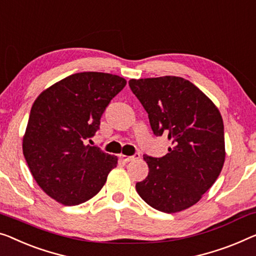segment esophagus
<instances>
[{"mask_svg":"<svg viewBox=\"0 0 256 256\" xmlns=\"http://www.w3.org/2000/svg\"><path fill=\"white\" fill-rule=\"evenodd\" d=\"M139 154H134L133 156H126V155H123V154H120V158L123 160V161H125V162H130V161H133V160H136V158H139Z\"/></svg>","mask_w":256,"mask_h":256,"instance_id":"esophagus-1","label":"esophagus"}]
</instances>
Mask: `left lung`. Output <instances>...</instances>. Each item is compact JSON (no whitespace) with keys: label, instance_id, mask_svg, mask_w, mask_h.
Returning a JSON list of instances; mask_svg holds the SVG:
<instances>
[{"label":"left lung","instance_id":"8db88e82","mask_svg":"<svg viewBox=\"0 0 256 256\" xmlns=\"http://www.w3.org/2000/svg\"><path fill=\"white\" fill-rule=\"evenodd\" d=\"M130 88L148 114L155 136L171 147L161 158L144 155L148 176L136 190L156 210L174 214L199 201L226 161L224 125L215 104L188 79H131Z\"/></svg>","mask_w":256,"mask_h":256}]
</instances>
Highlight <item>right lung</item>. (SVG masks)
Here are the masks:
<instances>
[{"label":"right lung","mask_w":256,"mask_h":256,"mask_svg":"<svg viewBox=\"0 0 256 256\" xmlns=\"http://www.w3.org/2000/svg\"><path fill=\"white\" fill-rule=\"evenodd\" d=\"M126 85L104 72L68 76L41 92L30 109L22 154L36 184L55 201L77 206L100 192L117 156L86 146L100 118Z\"/></svg>","instance_id":"obj_1"}]
</instances>
